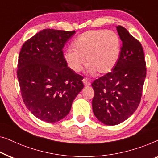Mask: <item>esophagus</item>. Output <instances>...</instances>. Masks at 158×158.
Listing matches in <instances>:
<instances>
[{
	"label": "esophagus",
	"mask_w": 158,
	"mask_h": 158,
	"mask_svg": "<svg viewBox=\"0 0 158 158\" xmlns=\"http://www.w3.org/2000/svg\"><path fill=\"white\" fill-rule=\"evenodd\" d=\"M82 81H83V83L85 86H90L91 85V82L87 78H84L83 80H82Z\"/></svg>",
	"instance_id": "esophagus-1"
}]
</instances>
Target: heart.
I'll return each instance as SVG.
<instances>
[{
	"mask_svg": "<svg viewBox=\"0 0 158 158\" xmlns=\"http://www.w3.org/2000/svg\"><path fill=\"white\" fill-rule=\"evenodd\" d=\"M73 48L64 53V59L72 71L79 72L86 61L87 71L99 74L112 72L120 56L121 44L117 34L111 31H90L81 34L72 44Z\"/></svg>",
	"mask_w": 158,
	"mask_h": 158,
	"instance_id": "1",
	"label": "heart"
}]
</instances>
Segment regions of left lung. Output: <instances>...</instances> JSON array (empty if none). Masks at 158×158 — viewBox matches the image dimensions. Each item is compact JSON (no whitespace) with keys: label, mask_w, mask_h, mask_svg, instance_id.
Listing matches in <instances>:
<instances>
[{"label":"left lung","mask_w":158,"mask_h":158,"mask_svg":"<svg viewBox=\"0 0 158 158\" xmlns=\"http://www.w3.org/2000/svg\"><path fill=\"white\" fill-rule=\"evenodd\" d=\"M123 41L120 56L112 72L92 84L94 91L93 112L106 125L127 119L140 102L146 77V64L141 44L125 28L117 26Z\"/></svg>","instance_id":"obj_1"}]
</instances>
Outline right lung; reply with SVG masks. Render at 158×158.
<instances>
[{"label": "right lung", "instance_id": "right-lung-1", "mask_svg": "<svg viewBox=\"0 0 158 158\" xmlns=\"http://www.w3.org/2000/svg\"><path fill=\"white\" fill-rule=\"evenodd\" d=\"M75 32L44 29L20 52L17 77L22 98L28 110L46 123L64 118L84 88L83 77L67 66L62 51Z\"/></svg>", "mask_w": 158, "mask_h": 158}]
</instances>
